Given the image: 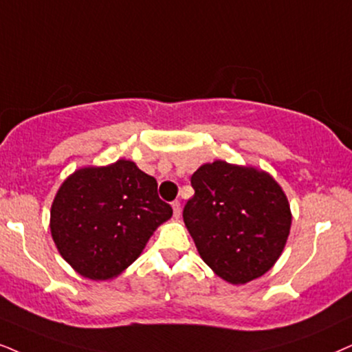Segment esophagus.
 Masks as SVG:
<instances>
[{
	"label": "esophagus",
	"instance_id": "34e87169",
	"mask_svg": "<svg viewBox=\"0 0 352 352\" xmlns=\"http://www.w3.org/2000/svg\"><path fill=\"white\" fill-rule=\"evenodd\" d=\"M172 209H173V216L180 217L182 209H180V201H179V199H175V201H172Z\"/></svg>",
	"mask_w": 352,
	"mask_h": 352
}]
</instances>
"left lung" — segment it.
Here are the masks:
<instances>
[{
  "label": "left lung",
  "mask_w": 352,
  "mask_h": 352,
  "mask_svg": "<svg viewBox=\"0 0 352 352\" xmlns=\"http://www.w3.org/2000/svg\"><path fill=\"white\" fill-rule=\"evenodd\" d=\"M186 229L209 268L232 284L260 278L276 263L291 230V208L270 173L226 161L191 175Z\"/></svg>",
  "instance_id": "1"
}]
</instances>
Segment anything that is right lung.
I'll list each match as a JSON object with an SVG mask.
<instances>
[{"label": "right lung", "instance_id": "obj_1", "mask_svg": "<svg viewBox=\"0 0 352 352\" xmlns=\"http://www.w3.org/2000/svg\"><path fill=\"white\" fill-rule=\"evenodd\" d=\"M170 216L154 177L120 159L71 173L52 203L50 230L76 273L105 281L126 270Z\"/></svg>", "mask_w": 352, "mask_h": 352}]
</instances>
